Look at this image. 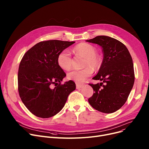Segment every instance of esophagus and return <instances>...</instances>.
I'll use <instances>...</instances> for the list:
<instances>
[{
    "instance_id": "1",
    "label": "esophagus",
    "mask_w": 149,
    "mask_h": 149,
    "mask_svg": "<svg viewBox=\"0 0 149 149\" xmlns=\"http://www.w3.org/2000/svg\"><path fill=\"white\" fill-rule=\"evenodd\" d=\"M83 86V84H80V83H76V88L77 89H80Z\"/></svg>"
}]
</instances>
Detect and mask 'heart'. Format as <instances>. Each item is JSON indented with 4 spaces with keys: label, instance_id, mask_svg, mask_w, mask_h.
<instances>
[{
    "label": "heart",
    "instance_id": "obj_1",
    "mask_svg": "<svg viewBox=\"0 0 149 149\" xmlns=\"http://www.w3.org/2000/svg\"><path fill=\"white\" fill-rule=\"evenodd\" d=\"M74 52L85 57L84 66H86L81 70H72L68 74V79L77 83H81L93 72L92 67L98 69L101 65V60L96 54V49L91 44L81 43L77 45L74 49ZM57 63L59 66L64 70H68L72 67V58L68 50L62 51L58 56Z\"/></svg>",
    "mask_w": 149,
    "mask_h": 149
}]
</instances>
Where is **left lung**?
Listing matches in <instances>:
<instances>
[{
  "label": "left lung",
  "instance_id": "8db88e82",
  "mask_svg": "<svg viewBox=\"0 0 149 149\" xmlns=\"http://www.w3.org/2000/svg\"><path fill=\"white\" fill-rule=\"evenodd\" d=\"M102 48L103 60L98 74L93 80L102 81L89 84L93 89L88 99L97 111L111 113L126 102L135 81L132 58L126 46L115 38L99 36L86 40Z\"/></svg>",
  "mask_w": 149,
  "mask_h": 149
}]
</instances>
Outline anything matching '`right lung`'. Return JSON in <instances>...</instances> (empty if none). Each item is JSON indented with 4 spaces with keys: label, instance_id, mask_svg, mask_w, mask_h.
I'll return each mask as SVG.
<instances>
[{
    "label": "right lung",
    "instance_id": "obj_1",
    "mask_svg": "<svg viewBox=\"0 0 149 149\" xmlns=\"http://www.w3.org/2000/svg\"><path fill=\"white\" fill-rule=\"evenodd\" d=\"M75 42L51 40L40 42L23 56L18 71V91L28 110L42 118H50L64 107L76 88L70 80L61 84L66 74L58 65V54ZM54 84L56 87L52 88Z\"/></svg>",
    "mask_w": 149,
    "mask_h": 149
}]
</instances>
